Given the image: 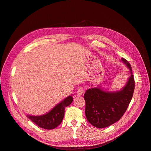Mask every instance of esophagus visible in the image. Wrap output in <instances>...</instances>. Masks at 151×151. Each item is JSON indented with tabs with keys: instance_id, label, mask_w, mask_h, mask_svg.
Wrapping results in <instances>:
<instances>
[{
	"instance_id": "34e87169",
	"label": "esophagus",
	"mask_w": 151,
	"mask_h": 151,
	"mask_svg": "<svg viewBox=\"0 0 151 151\" xmlns=\"http://www.w3.org/2000/svg\"><path fill=\"white\" fill-rule=\"evenodd\" d=\"M84 90L83 89V88H79L78 89H77V94L78 95H82L83 93H84Z\"/></svg>"
}]
</instances>
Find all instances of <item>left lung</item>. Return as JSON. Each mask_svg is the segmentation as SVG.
<instances>
[{
    "label": "left lung",
    "mask_w": 151,
    "mask_h": 151,
    "mask_svg": "<svg viewBox=\"0 0 151 151\" xmlns=\"http://www.w3.org/2000/svg\"><path fill=\"white\" fill-rule=\"evenodd\" d=\"M123 62L129 69L131 76L124 87L118 91H106L96 87L89 89L84 95L85 114L87 120L98 128H106L119 121L125 113L132 100L135 89V80L129 63Z\"/></svg>",
    "instance_id": "8db88e82"
}]
</instances>
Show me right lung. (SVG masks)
Instances as JSON below:
<instances>
[{"label":"right lung","instance_id":"right-lung-1","mask_svg":"<svg viewBox=\"0 0 151 151\" xmlns=\"http://www.w3.org/2000/svg\"><path fill=\"white\" fill-rule=\"evenodd\" d=\"M72 101V96H68L46 114L41 116L27 115V117L40 128L46 129H54L62 123L65 114V109L70 105Z\"/></svg>","mask_w":151,"mask_h":151}]
</instances>
